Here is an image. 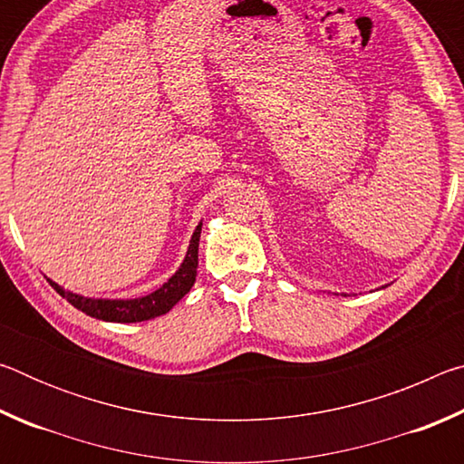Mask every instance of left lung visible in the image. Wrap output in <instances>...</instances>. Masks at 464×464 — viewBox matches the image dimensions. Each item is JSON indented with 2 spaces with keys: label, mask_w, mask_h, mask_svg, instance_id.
Wrapping results in <instances>:
<instances>
[{
  "label": "left lung",
  "mask_w": 464,
  "mask_h": 464,
  "mask_svg": "<svg viewBox=\"0 0 464 464\" xmlns=\"http://www.w3.org/2000/svg\"><path fill=\"white\" fill-rule=\"evenodd\" d=\"M343 296H345V295H343Z\"/></svg>",
  "instance_id": "obj_1"
}]
</instances>
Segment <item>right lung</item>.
<instances>
[{
    "label": "right lung",
    "mask_w": 464,
    "mask_h": 464,
    "mask_svg": "<svg viewBox=\"0 0 464 464\" xmlns=\"http://www.w3.org/2000/svg\"><path fill=\"white\" fill-rule=\"evenodd\" d=\"M200 231H202V221L196 225L192 233L190 246H188L184 262L179 264L176 274H171L168 282L149 293L145 296L137 298H93V296H83L72 293V290H65L59 286L57 282L46 278L51 282V286L57 290V293L67 298L69 303L73 304L75 309L90 317H96L102 321H112V324H137V321H149L160 315H166L168 311L174 309V304L182 298L184 295L190 293V288L196 282V268H198V241H200Z\"/></svg>",
    "instance_id": "add662e5"
}]
</instances>
